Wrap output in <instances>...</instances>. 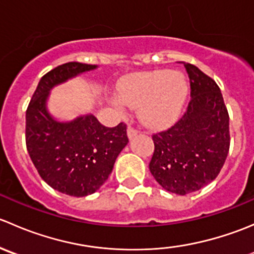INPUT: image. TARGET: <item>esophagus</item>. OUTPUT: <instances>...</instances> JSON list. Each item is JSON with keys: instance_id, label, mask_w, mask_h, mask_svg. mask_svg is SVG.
<instances>
[{"instance_id": "1", "label": "esophagus", "mask_w": 254, "mask_h": 254, "mask_svg": "<svg viewBox=\"0 0 254 254\" xmlns=\"http://www.w3.org/2000/svg\"><path fill=\"white\" fill-rule=\"evenodd\" d=\"M137 130L134 129L132 127H127V136H129V139H132V137H135L137 135Z\"/></svg>"}]
</instances>
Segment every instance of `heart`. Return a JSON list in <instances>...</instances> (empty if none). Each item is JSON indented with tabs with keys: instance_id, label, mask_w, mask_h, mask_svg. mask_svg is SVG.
Here are the masks:
<instances>
[{
	"instance_id": "1",
	"label": "heart",
	"mask_w": 254,
	"mask_h": 254,
	"mask_svg": "<svg viewBox=\"0 0 254 254\" xmlns=\"http://www.w3.org/2000/svg\"><path fill=\"white\" fill-rule=\"evenodd\" d=\"M187 82L183 75L168 70H155L131 76L120 86L122 101L150 127H162L178 118L186 101ZM122 108V103L117 101Z\"/></svg>"
}]
</instances>
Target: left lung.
<instances>
[{"label": "left lung", "mask_w": 254, "mask_h": 254, "mask_svg": "<svg viewBox=\"0 0 254 254\" xmlns=\"http://www.w3.org/2000/svg\"><path fill=\"white\" fill-rule=\"evenodd\" d=\"M190 101L175 125L152 135L150 172L161 187L186 195L214 181L230 148L229 112L219 86L196 66L183 63Z\"/></svg>", "instance_id": "obj_1"}]
</instances>
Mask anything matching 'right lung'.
Segmentation results:
<instances>
[{"instance_id": "add662e5", "label": "right lung", "mask_w": 254, "mask_h": 254, "mask_svg": "<svg viewBox=\"0 0 254 254\" xmlns=\"http://www.w3.org/2000/svg\"><path fill=\"white\" fill-rule=\"evenodd\" d=\"M96 65L66 63L43 76L25 113V143L38 173L51 188L71 196H86L108 179L115 160L129 142L127 124L107 127L94 115L60 123L49 114L53 87Z\"/></svg>"}]
</instances>
